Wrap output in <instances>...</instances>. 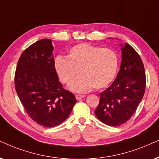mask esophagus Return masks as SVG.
Wrapping results in <instances>:
<instances>
[{
	"label": "esophagus",
	"instance_id": "esophagus-1",
	"mask_svg": "<svg viewBox=\"0 0 159 159\" xmlns=\"http://www.w3.org/2000/svg\"><path fill=\"white\" fill-rule=\"evenodd\" d=\"M84 97H85V95H81V94H76L75 95V98L77 100H81V99H82V98H84Z\"/></svg>",
	"mask_w": 159,
	"mask_h": 159
}]
</instances>
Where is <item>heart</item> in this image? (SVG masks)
<instances>
[{"label": "heart", "instance_id": "b5f03b06", "mask_svg": "<svg viewBox=\"0 0 159 159\" xmlns=\"http://www.w3.org/2000/svg\"><path fill=\"white\" fill-rule=\"evenodd\" d=\"M119 67L116 53L109 48L81 43L70 48L67 57L59 56L54 68L62 83L68 84L81 72V75L69 85L76 93H85L94 89L106 88L113 81Z\"/></svg>", "mask_w": 159, "mask_h": 159}]
</instances>
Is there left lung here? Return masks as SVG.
Wrapping results in <instances>:
<instances>
[{
    "label": "left lung",
    "instance_id": "8db88e82",
    "mask_svg": "<svg viewBox=\"0 0 159 159\" xmlns=\"http://www.w3.org/2000/svg\"><path fill=\"white\" fill-rule=\"evenodd\" d=\"M122 61L116 79L100 94V102L94 114L98 120L110 126H120L136 111L145 90L143 62L128 43L120 44Z\"/></svg>",
    "mask_w": 159,
    "mask_h": 159
}]
</instances>
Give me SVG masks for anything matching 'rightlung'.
Listing matches in <instances>:
<instances>
[{
    "label": "right lung",
    "mask_w": 159,
    "mask_h": 159,
    "mask_svg": "<svg viewBox=\"0 0 159 159\" xmlns=\"http://www.w3.org/2000/svg\"><path fill=\"white\" fill-rule=\"evenodd\" d=\"M52 40L43 39L23 52L17 62L15 86L29 116L43 127H55L69 116L76 100L65 90L54 68Z\"/></svg>",
    "instance_id": "right-lung-1"
}]
</instances>
